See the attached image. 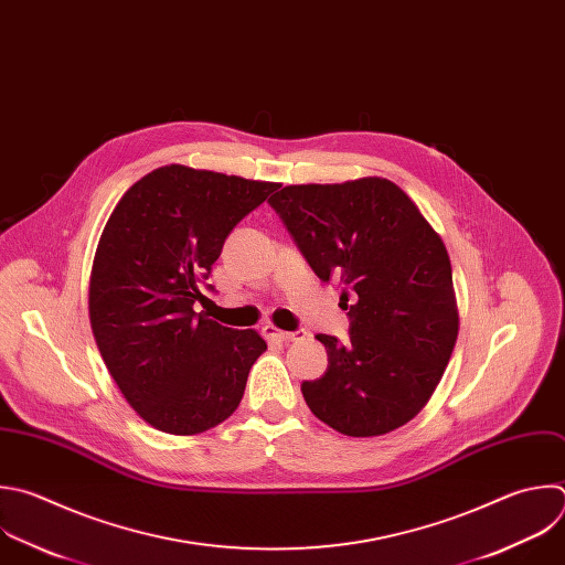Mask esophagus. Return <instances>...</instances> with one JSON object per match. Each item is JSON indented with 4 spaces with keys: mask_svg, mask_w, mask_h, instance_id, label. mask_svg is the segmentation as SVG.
Returning a JSON list of instances; mask_svg holds the SVG:
<instances>
[{
    "mask_svg": "<svg viewBox=\"0 0 565 565\" xmlns=\"http://www.w3.org/2000/svg\"><path fill=\"white\" fill-rule=\"evenodd\" d=\"M264 334H266L268 339H277V341H297V339H306V337H308L306 330H295V332H290V330H279V328L273 326V323L264 326Z\"/></svg>",
    "mask_w": 565,
    "mask_h": 565,
    "instance_id": "34e87169",
    "label": "esophagus"
}]
</instances>
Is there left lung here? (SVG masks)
I'll use <instances>...</instances> for the list:
<instances>
[{
	"label": "left lung",
	"instance_id": "8db88e82",
	"mask_svg": "<svg viewBox=\"0 0 565 565\" xmlns=\"http://www.w3.org/2000/svg\"><path fill=\"white\" fill-rule=\"evenodd\" d=\"M268 202L315 275L354 292L350 339L317 334L328 370L301 384L308 408L348 437L402 428L433 397L459 332L444 239L384 177L286 185Z\"/></svg>",
	"mask_w": 565,
	"mask_h": 565
}]
</instances>
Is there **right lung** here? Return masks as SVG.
<instances>
[{"instance_id":"add662e5","label":"right lung","mask_w":565,"mask_h":565,"mask_svg":"<svg viewBox=\"0 0 565 565\" xmlns=\"http://www.w3.org/2000/svg\"><path fill=\"white\" fill-rule=\"evenodd\" d=\"M277 185L170 163L135 181L104 226L90 328L130 408L161 433L211 430L244 397L266 341L195 312V303L211 301L202 284L231 231Z\"/></svg>"}]
</instances>
